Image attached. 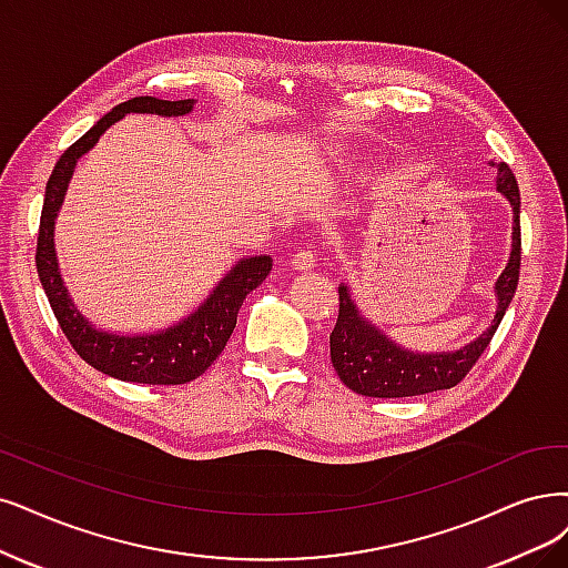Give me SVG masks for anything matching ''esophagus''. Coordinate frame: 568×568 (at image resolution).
<instances>
[{"label":"esophagus","instance_id":"1","mask_svg":"<svg viewBox=\"0 0 568 568\" xmlns=\"http://www.w3.org/2000/svg\"><path fill=\"white\" fill-rule=\"evenodd\" d=\"M318 257H316V250L313 247H304V250H297L295 255H292V266H295L297 271H308L316 266Z\"/></svg>","mask_w":568,"mask_h":568}]
</instances>
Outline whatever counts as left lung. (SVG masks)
I'll use <instances>...</instances> for the list:
<instances>
[{"label":"left lung","instance_id":"left-lung-1","mask_svg":"<svg viewBox=\"0 0 568 568\" xmlns=\"http://www.w3.org/2000/svg\"><path fill=\"white\" fill-rule=\"evenodd\" d=\"M498 192L513 205V255L496 283L498 311L494 325L481 337L456 353L418 355L397 348L384 334L361 318L348 290L339 287V316L329 334V358L344 386L367 397H412L454 388L470 374L481 353L491 344L503 316L515 297L521 264L519 186L508 163H498Z\"/></svg>","mask_w":568,"mask_h":568}]
</instances>
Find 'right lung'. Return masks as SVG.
<instances>
[{"instance_id": "right-lung-1", "label": "right lung", "mask_w": 568, "mask_h": 568, "mask_svg": "<svg viewBox=\"0 0 568 568\" xmlns=\"http://www.w3.org/2000/svg\"><path fill=\"white\" fill-rule=\"evenodd\" d=\"M194 100H161L152 95H138L125 100L104 114L89 133H83L74 144H70L47 182L44 207H41L39 236H37V273L41 287H44L53 316L65 334L70 346L81 361H87L102 374L131 384L150 386H178L194 382L210 365H213L224 351L231 332L236 327L239 308L243 300L255 290L271 271V257H250L226 273V278L213 290L210 300L182 321L180 325L150 334V337H119V334L98 332L83 321L81 313L68 297V290L60 281L55 250H53V222L58 207L65 196L68 182L77 165V159L87 154L98 138L129 112H150L161 116H182L192 112Z\"/></svg>"}]
</instances>
